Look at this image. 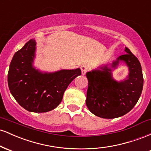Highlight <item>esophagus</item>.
I'll return each instance as SVG.
<instances>
[{
    "label": "esophagus",
    "mask_w": 151,
    "mask_h": 151,
    "mask_svg": "<svg viewBox=\"0 0 151 151\" xmlns=\"http://www.w3.org/2000/svg\"><path fill=\"white\" fill-rule=\"evenodd\" d=\"M81 74H82L83 75H84V74L87 72V71L89 70V67H88V66L83 65L81 67Z\"/></svg>",
    "instance_id": "1"
}]
</instances>
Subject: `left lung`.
<instances>
[{
	"label": "left lung",
	"instance_id": "obj_1",
	"mask_svg": "<svg viewBox=\"0 0 151 151\" xmlns=\"http://www.w3.org/2000/svg\"><path fill=\"white\" fill-rule=\"evenodd\" d=\"M125 55L111 63L102 65L86 74L88 79L86 104L95 116L103 119H114L125 115L136 104L141 96L143 77L140 62L125 47ZM120 61L129 69V74L124 81H117L112 72Z\"/></svg>",
	"mask_w": 151,
	"mask_h": 151
}]
</instances>
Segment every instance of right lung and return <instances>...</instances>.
<instances>
[{
    "mask_svg": "<svg viewBox=\"0 0 151 151\" xmlns=\"http://www.w3.org/2000/svg\"><path fill=\"white\" fill-rule=\"evenodd\" d=\"M35 52L36 41L31 39L15 53L8 71V87L22 108L44 113L60 104L67 86L81 73L79 68L42 72L33 65Z\"/></svg>",
    "mask_w": 151,
    "mask_h": 151,
    "instance_id": "add662e5",
    "label": "right lung"
}]
</instances>
